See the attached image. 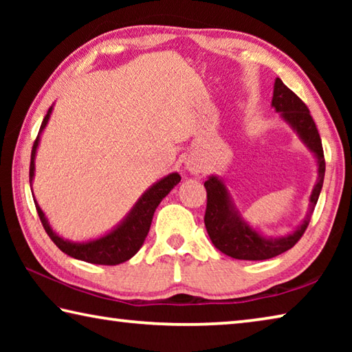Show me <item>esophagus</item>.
<instances>
[{"mask_svg":"<svg viewBox=\"0 0 352 352\" xmlns=\"http://www.w3.org/2000/svg\"><path fill=\"white\" fill-rule=\"evenodd\" d=\"M186 168H188L189 172H192V174H199L200 169H201V166L197 162H188Z\"/></svg>","mask_w":352,"mask_h":352,"instance_id":"34e87169","label":"esophagus"}]
</instances>
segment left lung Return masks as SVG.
<instances>
[{"label":"left lung","instance_id":"1","mask_svg":"<svg viewBox=\"0 0 352 352\" xmlns=\"http://www.w3.org/2000/svg\"><path fill=\"white\" fill-rule=\"evenodd\" d=\"M272 107L279 118L294 130L309 151L312 152L317 162V182L309 197V211L302 222L285 236L272 237L262 234L259 230L250 225L241 211L234 205L228 188L223 178L217 175H210L205 182L206 188V212L205 226L214 247L226 256L242 261H264L275 258V256L287 252L300 237L305 234L312 212L317 205L321 188L324 180V155L321 146L320 133L315 126L314 119L309 113L306 104L284 85L283 80L276 77L273 85Z\"/></svg>","mask_w":352,"mask_h":352}]
</instances>
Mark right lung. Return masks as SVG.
<instances>
[{
	"label": "right lung",
	"instance_id": "right-lung-1",
	"mask_svg": "<svg viewBox=\"0 0 352 352\" xmlns=\"http://www.w3.org/2000/svg\"><path fill=\"white\" fill-rule=\"evenodd\" d=\"M52 109H54V107H50V110H47L43 122H41L37 140H35L32 146L31 168H29V183H31V189L35 175V155H37L41 133H43L45 127L47 126V122H50ZM180 180L182 177L180 174H177V172H172V174L163 177L162 180H158L157 183H153L151 188L146 189V192L136 200V204L132 206V210L127 212V216L118 225L113 226L109 233L83 242H73L58 236L56 231L52 230L50 222H47L45 212L41 211V208L37 204L35 197L34 201L35 208H37L38 217L41 220V223H43V228L47 236L51 237L52 242H54L65 254H68L74 259L90 262V264L116 265L121 264V262L129 261L138 253V250L146 241L148 230H151L155 210H157L160 201L174 189V186L180 183Z\"/></svg>",
	"mask_w": 352,
	"mask_h": 352
}]
</instances>
